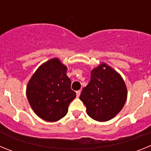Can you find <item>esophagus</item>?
<instances>
[{
	"instance_id": "obj_1",
	"label": "esophagus",
	"mask_w": 151,
	"mask_h": 151,
	"mask_svg": "<svg viewBox=\"0 0 151 151\" xmlns=\"http://www.w3.org/2000/svg\"><path fill=\"white\" fill-rule=\"evenodd\" d=\"M80 94H81V91H76V95H77V97H79L80 96Z\"/></svg>"
}]
</instances>
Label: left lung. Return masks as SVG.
I'll use <instances>...</instances> for the list:
<instances>
[{
    "instance_id": "left-lung-1",
    "label": "left lung",
    "mask_w": 151,
    "mask_h": 151,
    "mask_svg": "<svg viewBox=\"0 0 151 151\" xmlns=\"http://www.w3.org/2000/svg\"><path fill=\"white\" fill-rule=\"evenodd\" d=\"M79 98L91 118L105 122L122 110L127 98V89L122 77L103 63L92 70L90 82L82 89Z\"/></svg>"
}]
</instances>
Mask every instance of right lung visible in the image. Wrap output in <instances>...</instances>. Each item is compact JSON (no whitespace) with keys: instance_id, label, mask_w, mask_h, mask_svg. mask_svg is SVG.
I'll use <instances>...</instances> for the list:
<instances>
[{"instance_id":"obj_1","label":"right lung","mask_w":151,"mask_h":151,"mask_svg":"<svg viewBox=\"0 0 151 151\" xmlns=\"http://www.w3.org/2000/svg\"><path fill=\"white\" fill-rule=\"evenodd\" d=\"M28 101L35 113L47 122H55L66 115L68 106L76 93L71 89L66 66L57 58L41 65L28 83Z\"/></svg>"}]
</instances>
